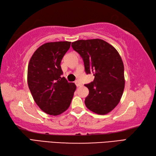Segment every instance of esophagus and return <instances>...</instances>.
Instances as JSON below:
<instances>
[{
	"instance_id": "1",
	"label": "esophagus",
	"mask_w": 156,
	"mask_h": 156,
	"mask_svg": "<svg viewBox=\"0 0 156 156\" xmlns=\"http://www.w3.org/2000/svg\"><path fill=\"white\" fill-rule=\"evenodd\" d=\"M75 84H76V87H80V86L82 85V84L80 83V82H79L78 80H76V82H75Z\"/></svg>"
}]
</instances>
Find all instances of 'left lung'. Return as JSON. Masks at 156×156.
<instances>
[{
    "mask_svg": "<svg viewBox=\"0 0 156 156\" xmlns=\"http://www.w3.org/2000/svg\"><path fill=\"white\" fill-rule=\"evenodd\" d=\"M74 50L80 55L87 74L94 79L84 84L89 90L85 105L91 111L106 115L120 101L125 88L124 65L113 46L102 39L78 40L72 43Z\"/></svg>",
    "mask_w": 156,
    "mask_h": 156,
    "instance_id": "8db88e82",
    "label": "left lung"
}]
</instances>
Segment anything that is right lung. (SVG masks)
Returning <instances> with one entry per match:
<instances>
[{
    "mask_svg": "<svg viewBox=\"0 0 156 156\" xmlns=\"http://www.w3.org/2000/svg\"><path fill=\"white\" fill-rule=\"evenodd\" d=\"M70 44L46 43L37 49L29 63V88L36 104L48 115H58L67 110L76 89L74 83L62 77L61 61Z\"/></svg>",
    "mask_w": 156,
    "mask_h": 156,
    "instance_id": "1",
    "label": "right lung"
}]
</instances>
